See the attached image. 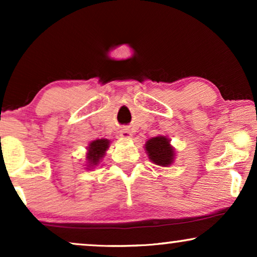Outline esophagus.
Instances as JSON below:
<instances>
[{
    "instance_id": "1",
    "label": "esophagus",
    "mask_w": 257,
    "mask_h": 257,
    "mask_svg": "<svg viewBox=\"0 0 257 257\" xmlns=\"http://www.w3.org/2000/svg\"><path fill=\"white\" fill-rule=\"evenodd\" d=\"M120 137H122V138H130L131 137V132L127 128H122L120 131Z\"/></svg>"
}]
</instances>
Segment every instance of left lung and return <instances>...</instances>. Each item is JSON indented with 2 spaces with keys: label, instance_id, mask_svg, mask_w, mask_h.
Here are the masks:
<instances>
[{
  "label": "left lung",
  "instance_id": "1",
  "mask_svg": "<svg viewBox=\"0 0 257 257\" xmlns=\"http://www.w3.org/2000/svg\"><path fill=\"white\" fill-rule=\"evenodd\" d=\"M146 151L150 159L159 166H168L172 164L174 151L170 146V140L166 137H156L146 143Z\"/></svg>",
  "mask_w": 257,
  "mask_h": 257
}]
</instances>
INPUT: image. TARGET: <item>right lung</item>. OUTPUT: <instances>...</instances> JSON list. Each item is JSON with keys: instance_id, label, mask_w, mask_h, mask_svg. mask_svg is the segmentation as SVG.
Segmentation results:
<instances>
[{"instance_id": "right-lung-1", "label": "right lung", "mask_w": 257, "mask_h": 257, "mask_svg": "<svg viewBox=\"0 0 257 257\" xmlns=\"http://www.w3.org/2000/svg\"><path fill=\"white\" fill-rule=\"evenodd\" d=\"M108 144H110V142L107 139H98L90 143L89 153H87V160H89L90 166H93V165L96 166L99 163V160L104 156L105 151L107 150Z\"/></svg>"}]
</instances>
